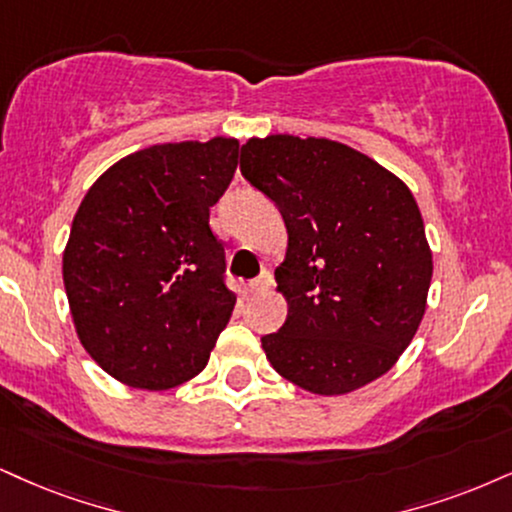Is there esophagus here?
<instances>
[{
  "label": "esophagus",
  "mask_w": 512,
  "mask_h": 512,
  "mask_svg": "<svg viewBox=\"0 0 512 512\" xmlns=\"http://www.w3.org/2000/svg\"><path fill=\"white\" fill-rule=\"evenodd\" d=\"M270 285H273V275L268 273V270H263L261 275L256 277V280L249 282V292L251 294H261V292H268Z\"/></svg>",
  "instance_id": "esophagus-1"
}]
</instances>
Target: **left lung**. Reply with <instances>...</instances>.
<instances>
[{"instance_id":"8db88e82","label":"left lung","mask_w":512,"mask_h":512,"mask_svg":"<svg viewBox=\"0 0 512 512\" xmlns=\"http://www.w3.org/2000/svg\"><path fill=\"white\" fill-rule=\"evenodd\" d=\"M239 168L275 201L289 235L275 270L289 313L261 337L270 365L320 396L382 377L418 332L432 282V251L410 189L325 137L249 140Z\"/></svg>"}]
</instances>
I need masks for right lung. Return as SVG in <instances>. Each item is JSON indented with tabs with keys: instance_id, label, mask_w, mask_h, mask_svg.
Listing matches in <instances>:
<instances>
[{
	"instance_id": "add662e5",
	"label": "right lung",
	"mask_w": 512,
	"mask_h": 512,
	"mask_svg": "<svg viewBox=\"0 0 512 512\" xmlns=\"http://www.w3.org/2000/svg\"><path fill=\"white\" fill-rule=\"evenodd\" d=\"M239 142L156 144L90 187L63 251L80 344L118 382L161 391L206 368L237 296L208 216Z\"/></svg>"
}]
</instances>
